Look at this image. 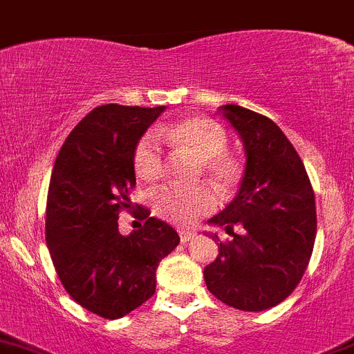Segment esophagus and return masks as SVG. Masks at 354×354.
Listing matches in <instances>:
<instances>
[{
  "label": "esophagus",
  "instance_id": "esophagus-1",
  "mask_svg": "<svg viewBox=\"0 0 354 354\" xmlns=\"http://www.w3.org/2000/svg\"><path fill=\"white\" fill-rule=\"evenodd\" d=\"M178 236H180V242L185 243V242H189L191 239H194L196 233L189 232V230H178Z\"/></svg>",
  "mask_w": 354,
  "mask_h": 354
}]
</instances>
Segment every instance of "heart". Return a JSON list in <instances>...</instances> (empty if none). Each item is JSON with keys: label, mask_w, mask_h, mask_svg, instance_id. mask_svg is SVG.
Wrapping results in <instances>:
<instances>
[{"label": "heart", "mask_w": 354, "mask_h": 354, "mask_svg": "<svg viewBox=\"0 0 354 354\" xmlns=\"http://www.w3.org/2000/svg\"><path fill=\"white\" fill-rule=\"evenodd\" d=\"M162 138L176 141L180 148L203 162L206 177L221 194H230L242 178V167L235 156L225 153L228 145L227 131L216 121L206 118H191L176 127L163 126L145 134L134 150V170L145 182H155L163 176ZM153 204L163 220L180 227L194 225L216 206V198L207 187H180L165 185L153 196Z\"/></svg>", "instance_id": "heart-1"}]
</instances>
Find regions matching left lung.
Instances as JSON below:
<instances>
[{"label": "left lung", "mask_w": 354, "mask_h": 354, "mask_svg": "<svg viewBox=\"0 0 354 354\" xmlns=\"http://www.w3.org/2000/svg\"><path fill=\"white\" fill-rule=\"evenodd\" d=\"M218 112L242 140L245 170L233 201L207 220L232 240L218 243L204 281L228 307L262 312L290 297L307 269L317 233L315 196L304 162L271 119L232 104Z\"/></svg>", "instance_id": "1"}]
</instances>
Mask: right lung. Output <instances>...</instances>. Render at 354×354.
Returning a JSON list of instances; mask_svg holds the SVG:
<instances>
[{
  "instance_id": "obj_1",
  "label": "right lung",
  "mask_w": 354,
  "mask_h": 354,
  "mask_svg": "<svg viewBox=\"0 0 354 354\" xmlns=\"http://www.w3.org/2000/svg\"><path fill=\"white\" fill-rule=\"evenodd\" d=\"M160 107L107 104L78 122L59 150L46 211V242L69 297L104 319H121L155 293L156 268L180 242L169 223L150 218L129 235L119 213L136 184L134 150Z\"/></svg>"
}]
</instances>
